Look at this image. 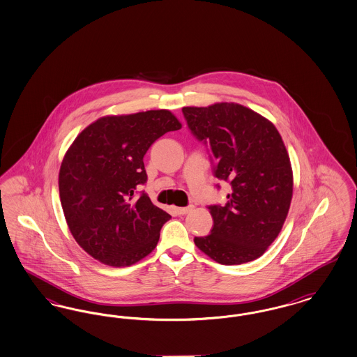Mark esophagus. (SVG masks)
<instances>
[{
  "mask_svg": "<svg viewBox=\"0 0 357 357\" xmlns=\"http://www.w3.org/2000/svg\"><path fill=\"white\" fill-rule=\"evenodd\" d=\"M192 210V206H187V207H175V211L178 215L188 214Z\"/></svg>",
  "mask_w": 357,
  "mask_h": 357,
  "instance_id": "obj_1",
  "label": "esophagus"
}]
</instances>
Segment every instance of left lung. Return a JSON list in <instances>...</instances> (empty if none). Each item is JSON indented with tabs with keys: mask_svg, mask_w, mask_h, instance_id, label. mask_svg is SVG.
<instances>
[{
	"mask_svg": "<svg viewBox=\"0 0 357 357\" xmlns=\"http://www.w3.org/2000/svg\"><path fill=\"white\" fill-rule=\"evenodd\" d=\"M182 113L191 134L208 147L215 176L231 185L225 206H208L210 235L194 242L220 264L255 260L279 235L292 199L283 139L268 119L238 103L183 107Z\"/></svg>",
	"mask_w": 357,
	"mask_h": 357,
	"instance_id": "1",
	"label": "left lung"
}]
</instances>
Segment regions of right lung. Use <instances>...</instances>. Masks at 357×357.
Returning <instances> with one entry per match:
<instances>
[{"label": "right lung", "mask_w": 357, "mask_h": 357, "mask_svg": "<svg viewBox=\"0 0 357 357\" xmlns=\"http://www.w3.org/2000/svg\"><path fill=\"white\" fill-rule=\"evenodd\" d=\"M169 110L103 116L75 138L62 160L58 185L74 239L112 267L147 257L172 219L149 198L143 157L163 134L179 130Z\"/></svg>", "instance_id": "add662e5"}]
</instances>
